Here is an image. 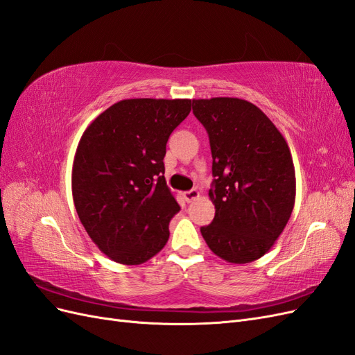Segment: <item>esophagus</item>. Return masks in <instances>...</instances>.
I'll use <instances>...</instances> for the list:
<instances>
[{
	"label": "esophagus",
	"mask_w": 355,
	"mask_h": 355,
	"mask_svg": "<svg viewBox=\"0 0 355 355\" xmlns=\"http://www.w3.org/2000/svg\"><path fill=\"white\" fill-rule=\"evenodd\" d=\"M184 197H185L187 202H192V201H196L200 197V192L197 189H189V191L185 192Z\"/></svg>",
	"instance_id": "1"
}]
</instances>
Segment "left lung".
<instances>
[{
  "mask_svg": "<svg viewBox=\"0 0 355 355\" xmlns=\"http://www.w3.org/2000/svg\"><path fill=\"white\" fill-rule=\"evenodd\" d=\"M207 130L214 218L201 235L210 250L231 263L262 257L293 211L296 178L280 130L256 105L239 98L192 101Z\"/></svg>",
  "mask_w": 355,
  "mask_h": 355,
  "instance_id": "left-lung-1",
  "label": "left lung"
}]
</instances>
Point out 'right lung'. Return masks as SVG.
<instances>
[{
  "instance_id": "add662e5",
  "label": "right lung",
  "mask_w": 355,
  "mask_h": 355,
  "mask_svg": "<svg viewBox=\"0 0 355 355\" xmlns=\"http://www.w3.org/2000/svg\"><path fill=\"white\" fill-rule=\"evenodd\" d=\"M189 111V99H124L83 133L72 164L75 210L114 262L144 263L166 245L180 207L166 185L163 159Z\"/></svg>"
}]
</instances>
